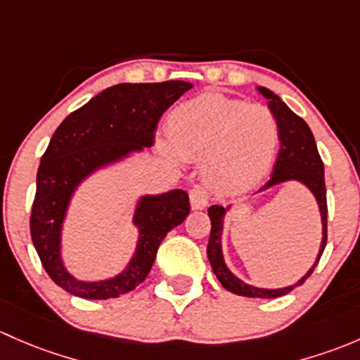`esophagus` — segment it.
Listing matches in <instances>:
<instances>
[{
    "instance_id": "1",
    "label": "esophagus",
    "mask_w": 360,
    "mask_h": 360,
    "mask_svg": "<svg viewBox=\"0 0 360 360\" xmlns=\"http://www.w3.org/2000/svg\"><path fill=\"white\" fill-rule=\"evenodd\" d=\"M188 195H191L192 210H205L207 206V201H210L206 188L201 187V185H195L194 188H191Z\"/></svg>"
}]
</instances>
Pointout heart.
<instances>
[{
  "mask_svg": "<svg viewBox=\"0 0 360 360\" xmlns=\"http://www.w3.org/2000/svg\"><path fill=\"white\" fill-rule=\"evenodd\" d=\"M277 135V123L266 107L207 91L173 109L169 140H161L159 149L175 165L201 159L202 175L213 187L240 191L270 172Z\"/></svg>",
  "mask_w": 360,
  "mask_h": 360,
  "instance_id": "1",
  "label": "heart"
}]
</instances>
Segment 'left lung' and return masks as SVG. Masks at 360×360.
<instances>
[{"mask_svg": "<svg viewBox=\"0 0 360 360\" xmlns=\"http://www.w3.org/2000/svg\"><path fill=\"white\" fill-rule=\"evenodd\" d=\"M258 94L262 97L269 100V109L272 112L274 120L277 123L279 129V140L281 149L277 154L276 166H274V173L270 180L257 192L269 191V188L277 187V185L290 184V181H298L303 187L310 191V194L316 199L319 214H321V246H319L316 262L312 263L309 270L300 277L296 283L290 284L284 288H258L253 284H248L240 277H237L229 265L225 263L224 257V246H221V236H224L225 227V217L229 211L234 207V205L229 206H211L207 210L211 220V234L207 240V260L211 263L214 276L220 281L221 286L227 291L234 292L239 296H248V298H277V296H284L288 292L295 290L296 286H302L305 283L307 277L314 272L319 258H321L322 251L326 248V240H328V205H326V184H324V165L319 155L316 140H314L312 131H310L309 124L296 116L295 112L283 102L279 95L270 91L269 88L257 86Z\"/></svg>", "mask_w": 360, "mask_h": 360, "instance_id": "1", "label": "left lung"}]
</instances>
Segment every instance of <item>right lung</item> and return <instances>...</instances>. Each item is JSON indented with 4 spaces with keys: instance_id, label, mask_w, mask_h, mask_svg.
<instances>
[{
    "instance_id": "1",
    "label": "right lung",
    "mask_w": 360,
    "mask_h": 360,
    "mask_svg": "<svg viewBox=\"0 0 360 360\" xmlns=\"http://www.w3.org/2000/svg\"><path fill=\"white\" fill-rule=\"evenodd\" d=\"M194 86L187 81L121 83L69 114L55 129L36 176L31 237L44 270L57 286L86 300L117 298L135 290L153 269L159 244L191 213L187 192L140 195L133 210V255L121 272L98 281L74 276L64 260V227L77 188L98 172L154 146L159 120Z\"/></svg>"
}]
</instances>
